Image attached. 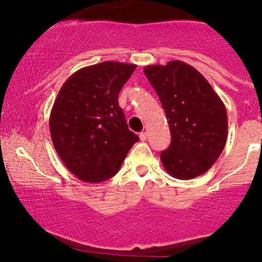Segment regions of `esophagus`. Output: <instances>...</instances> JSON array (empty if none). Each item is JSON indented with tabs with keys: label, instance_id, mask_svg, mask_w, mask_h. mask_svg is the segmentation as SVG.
<instances>
[{
	"label": "esophagus",
	"instance_id": "1",
	"mask_svg": "<svg viewBox=\"0 0 262 262\" xmlns=\"http://www.w3.org/2000/svg\"><path fill=\"white\" fill-rule=\"evenodd\" d=\"M139 138H140L141 141H145L146 139H148V134H146L145 132H143V133L139 134Z\"/></svg>",
	"mask_w": 262,
	"mask_h": 262
}]
</instances>
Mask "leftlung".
Instances as JSON below:
<instances>
[{
    "label": "left lung",
    "instance_id": "1",
    "mask_svg": "<svg viewBox=\"0 0 262 262\" xmlns=\"http://www.w3.org/2000/svg\"><path fill=\"white\" fill-rule=\"evenodd\" d=\"M144 73L169 122L171 144L160 155L165 170L179 180L207 172L227 141L228 116L223 101L200 71L183 61L148 65Z\"/></svg>",
    "mask_w": 262,
    "mask_h": 262
}]
</instances>
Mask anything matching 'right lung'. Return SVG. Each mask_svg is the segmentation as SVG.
<instances>
[{"mask_svg":"<svg viewBox=\"0 0 262 262\" xmlns=\"http://www.w3.org/2000/svg\"><path fill=\"white\" fill-rule=\"evenodd\" d=\"M137 68L104 61L86 66L65 81L50 112L53 145L68 170L97 183L118 172L137 134L128 129L118 93Z\"/></svg>","mask_w":262,"mask_h":262,"instance_id":"add662e5","label":"right lung"}]
</instances>
